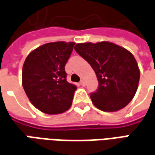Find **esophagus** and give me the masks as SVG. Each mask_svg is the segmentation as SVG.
Here are the masks:
<instances>
[{
  "mask_svg": "<svg viewBox=\"0 0 155 155\" xmlns=\"http://www.w3.org/2000/svg\"><path fill=\"white\" fill-rule=\"evenodd\" d=\"M80 84H81L82 86H84L85 85H86V82H85V81H84V80H81V82H80Z\"/></svg>",
  "mask_w": 155,
  "mask_h": 155,
  "instance_id": "1",
  "label": "esophagus"
}]
</instances>
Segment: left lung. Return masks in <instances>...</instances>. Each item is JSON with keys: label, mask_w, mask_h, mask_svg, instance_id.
Segmentation results:
<instances>
[{"label": "left lung", "mask_w": 155, "mask_h": 155, "mask_svg": "<svg viewBox=\"0 0 155 155\" xmlns=\"http://www.w3.org/2000/svg\"><path fill=\"white\" fill-rule=\"evenodd\" d=\"M74 50L91 65L97 78L98 89L91 94L96 108L105 112L125 108L134 97L140 79L132 53L109 41L77 43Z\"/></svg>", "instance_id": "obj_1"}]
</instances>
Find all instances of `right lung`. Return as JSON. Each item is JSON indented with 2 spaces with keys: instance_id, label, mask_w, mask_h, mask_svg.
<instances>
[{
  "instance_id": "right-lung-1",
  "label": "right lung",
  "mask_w": 155,
  "mask_h": 155,
  "mask_svg": "<svg viewBox=\"0 0 155 155\" xmlns=\"http://www.w3.org/2000/svg\"><path fill=\"white\" fill-rule=\"evenodd\" d=\"M74 42L44 44L27 56L22 70V85L35 108L47 114L67 111L73 100L75 85L66 80L65 64Z\"/></svg>"
}]
</instances>
